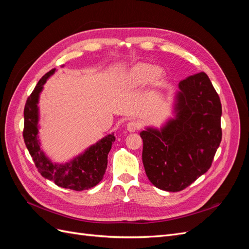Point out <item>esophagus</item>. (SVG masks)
Instances as JSON below:
<instances>
[{
    "label": "esophagus",
    "instance_id": "obj_1",
    "mask_svg": "<svg viewBox=\"0 0 249 249\" xmlns=\"http://www.w3.org/2000/svg\"><path fill=\"white\" fill-rule=\"evenodd\" d=\"M125 127L130 133H133V132H136L139 129V124L136 122H130L126 124Z\"/></svg>",
    "mask_w": 249,
    "mask_h": 249
}]
</instances>
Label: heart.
Here are the masks:
<instances>
[{
  "instance_id": "b5f03b06",
  "label": "heart",
  "mask_w": 249,
  "mask_h": 249,
  "mask_svg": "<svg viewBox=\"0 0 249 249\" xmlns=\"http://www.w3.org/2000/svg\"><path fill=\"white\" fill-rule=\"evenodd\" d=\"M167 81V73L163 67L148 62H138L127 69L120 78L119 85L123 91L130 92L142 88L145 84L148 89L158 90Z\"/></svg>"
}]
</instances>
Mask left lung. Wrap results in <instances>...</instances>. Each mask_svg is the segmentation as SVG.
<instances>
[{
    "label": "left lung",
    "instance_id": "1",
    "mask_svg": "<svg viewBox=\"0 0 249 249\" xmlns=\"http://www.w3.org/2000/svg\"><path fill=\"white\" fill-rule=\"evenodd\" d=\"M221 103L205 72L178 83L172 116L160 127L145 126L142 162L154 186L177 192L211 167L221 142Z\"/></svg>",
    "mask_w": 249,
    "mask_h": 249
}]
</instances>
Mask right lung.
Returning a JSON list of instances; mask_svg holds the SVG:
<instances>
[{
  "instance_id": "right-lung-1",
  "label": "right lung",
  "mask_w": 249,
  "mask_h": 249,
  "mask_svg": "<svg viewBox=\"0 0 249 249\" xmlns=\"http://www.w3.org/2000/svg\"><path fill=\"white\" fill-rule=\"evenodd\" d=\"M55 71L56 69L44 74L28 97L24 110L25 143L37 169L44 178L53 180L57 186L65 189L88 190L99 184L104 178L107 169L108 154L115 140L114 133L103 137L69 162H52L41 148L39 140V97L43 85Z\"/></svg>"
}]
</instances>
